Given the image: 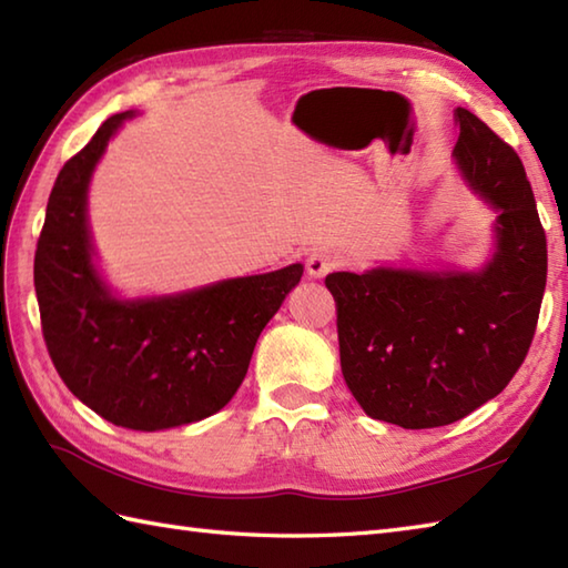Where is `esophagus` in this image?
<instances>
[{"label":"esophagus","instance_id":"obj_1","mask_svg":"<svg viewBox=\"0 0 568 568\" xmlns=\"http://www.w3.org/2000/svg\"><path fill=\"white\" fill-rule=\"evenodd\" d=\"M339 265V256L327 248H317L307 256V275L310 277H324Z\"/></svg>","mask_w":568,"mask_h":568}]
</instances>
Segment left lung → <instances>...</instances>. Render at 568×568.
<instances>
[{
	"instance_id": "1",
	"label": "left lung",
	"mask_w": 568,
	"mask_h": 568,
	"mask_svg": "<svg viewBox=\"0 0 568 568\" xmlns=\"http://www.w3.org/2000/svg\"><path fill=\"white\" fill-rule=\"evenodd\" d=\"M454 165L496 212L484 265L336 271L339 358L373 419L444 427L493 400L523 366L547 285V236L523 161L464 106L454 110Z\"/></svg>"
}]
</instances>
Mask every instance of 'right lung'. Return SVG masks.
Segmentation results:
<instances>
[{"mask_svg":"<svg viewBox=\"0 0 568 568\" xmlns=\"http://www.w3.org/2000/svg\"><path fill=\"white\" fill-rule=\"evenodd\" d=\"M134 110L114 114L58 173L33 258L43 339L80 403L116 427L161 432L232 400L265 324L305 265L224 277L171 295L122 297L92 244L88 192L102 155Z\"/></svg>","mask_w":568,"mask_h":568,"instance_id":"1","label":"right lung"}]
</instances>
